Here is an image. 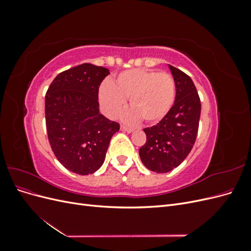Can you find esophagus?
Wrapping results in <instances>:
<instances>
[{"instance_id":"34e87169","label":"esophagus","mask_w":251,"mask_h":251,"mask_svg":"<svg viewBox=\"0 0 251 251\" xmlns=\"http://www.w3.org/2000/svg\"><path fill=\"white\" fill-rule=\"evenodd\" d=\"M120 130H121V131H125V132H126V133H132V132L134 131V128H133V127H127V126H120Z\"/></svg>"}]
</instances>
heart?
Instances as JSON below:
<instances>
[{"instance_id": "b5f03b06", "label": "heart", "mask_w": 251, "mask_h": 251, "mask_svg": "<svg viewBox=\"0 0 251 251\" xmlns=\"http://www.w3.org/2000/svg\"><path fill=\"white\" fill-rule=\"evenodd\" d=\"M176 97L175 80L168 73L148 69H131L121 72L113 82L105 81L100 89V101L105 115L116 116L130 100L132 110L123 119L137 123L141 117L147 123L161 120L173 107Z\"/></svg>"}]
</instances>
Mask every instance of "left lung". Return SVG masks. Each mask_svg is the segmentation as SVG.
Returning a JSON list of instances; mask_svg holds the SVG:
<instances>
[{
  "label": "left lung",
  "mask_w": 251,
  "mask_h": 251,
  "mask_svg": "<svg viewBox=\"0 0 251 251\" xmlns=\"http://www.w3.org/2000/svg\"><path fill=\"white\" fill-rule=\"evenodd\" d=\"M169 68L176 86L175 102L160 123L144 128L147 142L139 150L144 166L159 174L173 171L187 157L196 141L201 114L192 78L177 68Z\"/></svg>",
  "instance_id": "left-lung-1"
}]
</instances>
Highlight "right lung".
Returning <instances> with one entry per match:
<instances>
[{"label":"right lung","instance_id":"add662e5","mask_svg":"<svg viewBox=\"0 0 251 251\" xmlns=\"http://www.w3.org/2000/svg\"><path fill=\"white\" fill-rule=\"evenodd\" d=\"M109 69L81 64L59 73L45 97L48 139L67 170L90 175L100 169L119 125L100 113L98 89Z\"/></svg>","mask_w":251,"mask_h":251}]
</instances>
